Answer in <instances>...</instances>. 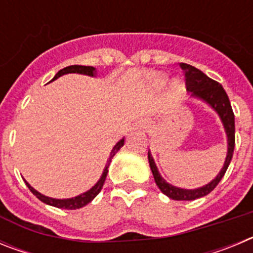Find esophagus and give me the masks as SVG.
<instances>
[{
	"label": "esophagus",
	"instance_id": "obj_1",
	"mask_svg": "<svg viewBox=\"0 0 253 253\" xmlns=\"http://www.w3.org/2000/svg\"><path fill=\"white\" fill-rule=\"evenodd\" d=\"M138 129H140V130L146 131L147 129H148V122L147 120H140L139 123H138Z\"/></svg>",
	"mask_w": 253,
	"mask_h": 253
}]
</instances>
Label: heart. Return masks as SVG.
<instances>
[{"label":"heart","mask_w":253,"mask_h":253,"mask_svg":"<svg viewBox=\"0 0 253 253\" xmlns=\"http://www.w3.org/2000/svg\"><path fill=\"white\" fill-rule=\"evenodd\" d=\"M152 82H153L154 86H163L167 82L166 75H163V73H154V75H152ZM182 93H184V84H182V82L176 80V81H172L169 84V95L172 101H177Z\"/></svg>","instance_id":"heart-1"}]
</instances>
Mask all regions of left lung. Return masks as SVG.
I'll return each instance as SVG.
<instances>
[{
    "label": "left lung",
    "mask_w": 253,
    "mask_h": 253,
    "mask_svg": "<svg viewBox=\"0 0 253 253\" xmlns=\"http://www.w3.org/2000/svg\"><path fill=\"white\" fill-rule=\"evenodd\" d=\"M181 69L185 73V82H186L187 91L191 92L193 97L203 100L207 102L210 107H213L216 114L219 115L220 120L224 126L225 134H227V142H228V152L227 157H225V162L223 169H220L216 177L211 180L209 184L204 185L198 189H180L173 185L166 182V180L160 175L157 166L154 163L153 157H152L151 152L148 151V161L149 166H151V171L153 173L154 181L160 190L166 196L173 200H195V199L203 198V196L208 195L215 189L216 185L219 184V181L222 180L224 176L225 171H227L229 163H231L232 157H233L234 144H236V138H234V114L232 110L231 102L228 99L227 92L222 87V84L219 82L214 81L211 78L208 77L205 73H203L200 69L195 68V67L190 66L186 63H180Z\"/></svg>",
    "instance_id": "1"
}]
</instances>
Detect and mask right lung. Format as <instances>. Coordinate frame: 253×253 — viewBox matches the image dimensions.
Masks as SVG:
<instances>
[{
  "label": "right lung",
  "instance_id": "obj_1",
  "mask_svg": "<svg viewBox=\"0 0 253 253\" xmlns=\"http://www.w3.org/2000/svg\"><path fill=\"white\" fill-rule=\"evenodd\" d=\"M67 73H80V75H87V76H91V77H93V76L96 75V71H95V68L91 66H69V67H66V68H63V69H60L59 72L54 76V78H53L51 81H54V80H57L58 77H60V76H63V75H67ZM123 146H124V138H123V139H120L119 142L116 143L115 146H114L113 151H111L110 156H109V160H107L106 166H105V169H104V172H102V175H101V177H100V180L96 182L95 186H92L90 190H88V191L81 194V195L75 196V198H71V199H53V198H49V196L43 195V194H40L39 191H37L34 187H31L30 185H29L28 182L25 181L26 186L29 187V190H30L31 193L34 194V195L39 199L40 202L45 203V204L51 205V207L59 208V209H71V210L80 209V208L84 207V205H87L90 202H92L93 199L97 196V194L101 191L102 186H104V184H105V180H106V175H107V172H109V169H109V166H110L111 160H113V157L116 154V152L119 151Z\"/></svg>",
  "mask_w": 253,
  "mask_h": 253
}]
</instances>
